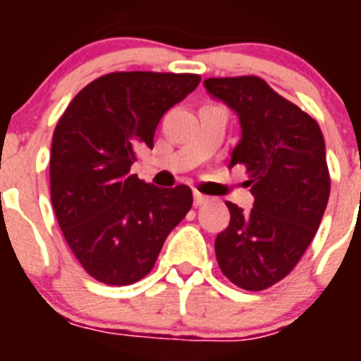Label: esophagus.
I'll list each match as a JSON object with an SVG mask.
<instances>
[{
	"mask_svg": "<svg viewBox=\"0 0 361 361\" xmlns=\"http://www.w3.org/2000/svg\"><path fill=\"white\" fill-rule=\"evenodd\" d=\"M209 197L208 195H204V193H200V191H195L193 193V200H195V206H202V204L208 202Z\"/></svg>",
	"mask_w": 361,
	"mask_h": 361,
	"instance_id": "1",
	"label": "esophagus"
}]
</instances>
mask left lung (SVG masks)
Segmentation results:
<instances>
[{"label": "left lung", "instance_id": "obj_1", "mask_svg": "<svg viewBox=\"0 0 361 361\" xmlns=\"http://www.w3.org/2000/svg\"><path fill=\"white\" fill-rule=\"evenodd\" d=\"M213 97L237 111L242 139L229 166H245L253 208L226 202L229 226L215 253L226 279L264 291L295 269L314 238L329 200L331 177L318 123L257 75L209 78Z\"/></svg>", "mask_w": 361, "mask_h": 361}]
</instances>
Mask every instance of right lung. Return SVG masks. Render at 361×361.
Segmentation results:
<instances>
[{
  "mask_svg": "<svg viewBox=\"0 0 361 361\" xmlns=\"http://www.w3.org/2000/svg\"><path fill=\"white\" fill-rule=\"evenodd\" d=\"M199 82L197 73L111 72L86 85L57 121L50 199L73 257L97 282L145 279L191 209L190 188H155L130 168L137 148H153L161 117Z\"/></svg>",
  "mask_w": 361,
  "mask_h": 361,
  "instance_id": "right-lung-1",
  "label": "right lung"
}]
</instances>
